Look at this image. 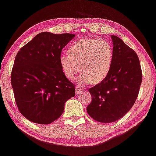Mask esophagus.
I'll use <instances>...</instances> for the list:
<instances>
[{"instance_id":"esophagus-1","label":"esophagus","mask_w":156,"mask_h":156,"mask_svg":"<svg viewBox=\"0 0 156 156\" xmlns=\"http://www.w3.org/2000/svg\"><path fill=\"white\" fill-rule=\"evenodd\" d=\"M83 90V88L81 87H77L76 88V94H79L81 92H82Z\"/></svg>"}]
</instances>
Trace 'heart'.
Listing matches in <instances>:
<instances>
[{
  "instance_id": "1",
  "label": "heart",
  "mask_w": 156,
  "mask_h": 156,
  "mask_svg": "<svg viewBox=\"0 0 156 156\" xmlns=\"http://www.w3.org/2000/svg\"><path fill=\"white\" fill-rule=\"evenodd\" d=\"M68 52L69 54L60 56L61 69L70 80H73L81 70L83 73L78 79L81 86L93 81L95 83H100L108 76L113 65V50L106 41L80 39L69 47Z\"/></svg>"
}]
</instances>
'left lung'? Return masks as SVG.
Listing matches in <instances>:
<instances>
[{
	"instance_id": "1",
	"label": "left lung",
	"mask_w": 156,
	"mask_h": 156,
	"mask_svg": "<svg viewBox=\"0 0 156 156\" xmlns=\"http://www.w3.org/2000/svg\"><path fill=\"white\" fill-rule=\"evenodd\" d=\"M111 37L113 43V65L101 83L88 89L92 101L86 108L92 118L102 123L118 120L132 108L142 80L136 52L120 38Z\"/></svg>"
}]
</instances>
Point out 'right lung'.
<instances>
[{
  "instance_id": "right-lung-1",
  "label": "right lung",
  "mask_w": 156,
  "mask_h": 156,
  "mask_svg": "<svg viewBox=\"0 0 156 156\" xmlns=\"http://www.w3.org/2000/svg\"><path fill=\"white\" fill-rule=\"evenodd\" d=\"M75 34L39 33L15 57L11 83L20 113L28 120L49 124L64 111L75 88L61 69V51Z\"/></svg>"
}]
</instances>
